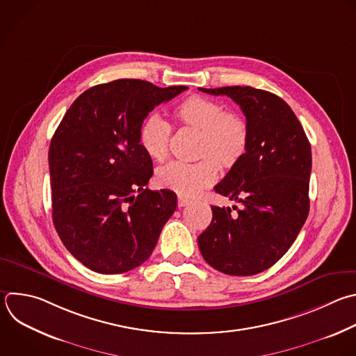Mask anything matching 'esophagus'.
Returning <instances> with one entry per match:
<instances>
[{
	"instance_id": "1",
	"label": "esophagus",
	"mask_w": 356,
	"mask_h": 356,
	"mask_svg": "<svg viewBox=\"0 0 356 356\" xmlns=\"http://www.w3.org/2000/svg\"><path fill=\"white\" fill-rule=\"evenodd\" d=\"M190 204H191V201H190L188 198H184V197L179 195V200H177V205H179V207H187V205H190Z\"/></svg>"
}]
</instances>
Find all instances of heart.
I'll return each instance as SVG.
<instances>
[{"label":"heart","instance_id":"obj_1","mask_svg":"<svg viewBox=\"0 0 356 356\" xmlns=\"http://www.w3.org/2000/svg\"><path fill=\"white\" fill-rule=\"evenodd\" d=\"M179 122L200 131L197 162L173 161L158 170V183L181 197H194L218 179V163L232 168L246 154L249 126L245 118L205 96L193 95L176 108ZM170 124L159 114L148 115L140 129V145L155 161L169 155Z\"/></svg>","mask_w":356,"mask_h":356}]
</instances>
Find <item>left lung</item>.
I'll return each instance as SVG.
<instances>
[{
	"mask_svg": "<svg viewBox=\"0 0 356 356\" xmlns=\"http://www.w3.org/2000/svg\"><path fill=\"white\" fill-rule=\"evenodd\" d=\"M238 103L249 126L245 156L215 186L241 208L212 205L198 236L204 260L236 277L263 273L292 246L309 213L312 149L298 117L280 96L252 86L200 88Z\"/></svg>",
	"mask_w": 356,
	"mask_h": 356,
	"instance_id": "left-lung-1",
	"label": "left lung"
}]
</instances>
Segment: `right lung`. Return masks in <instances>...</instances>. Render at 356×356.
<instances>
[{
	"label": "right lung",
	"instance_id": "add662e5",
	"mask_svg": "<svg viewBox=\"0 0 356 356\" xmlns=\"http://www.w3.org/2000/svg\"><path fill=\"white\" fill-rule=\"evenodd\" d=\"M186 89L117 79L89 88L64 114L49 149L53 223L89 270L122 274L152 254L177 197L145 188L154 166L140 129L155 106Z\"/></svg>",
	"mask_w": 356,
	"mask_h": 356
}]
</instances>
